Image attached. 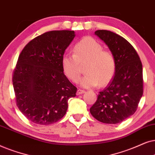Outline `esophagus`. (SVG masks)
I'll use <instances>...</instances> for the list:
<instances>
[{"instance_id":"1","label":"esophagus","mask_w":155,"mask_h":155,"mask_svg":"<svg viewBox=\"0 0 155 155\" xmlns=\"http://www.w3.org/2000/svg\"><path fill=\"white\" fill-rule=\"evenodd\" d=\"M85 92H86L85 91H84V90H81V89H78V90H77V92H76V94H77V95L83 94H84V93H85Z\"/></svg>"}]
</instances>
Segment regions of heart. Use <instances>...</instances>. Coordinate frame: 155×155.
Wrapping results in <instances>:
<instances>
[{
    "label": "heart",
    "mask_w": 155,
    "mask_h": 155,
    "mask_svg": "<svg viewBox=\"0 0 155 155\" xmlns=\"http://www.w3.org/2000/svg\"><path fill=\"white\" fill-rule=\"evenodd\" d=\"M102 45L90 37L82 39L74 46V54H64L61 59L64 72L73 82L79 81L81 66L85 64L86 74L80 79L84 88L106 85L113 78L116 68V61L110 51L103 50Z\"/></svg>",
    "instance_id": "obj_1"
}]
</instances>
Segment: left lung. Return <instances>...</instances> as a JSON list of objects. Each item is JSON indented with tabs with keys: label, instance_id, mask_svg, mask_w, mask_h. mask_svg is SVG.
<instances>
[{
	"label": "left lung",
	"instance_id": "obj_1",
	"mask_svg": "<svg viewBox=\"0 0 155 155\" xmlns=\"http://www.w3.org/2000/svg\"><path fill=\"white\" fill-rule=\"evenodd\" d=\"M95 35L108 45L116 61L114 77L99 92L90 113L100 122L117 124L133 115L143 94L142 65L132 45L123 37L108 30Z\"/></svg>",
	"mask_w": 155,
	"mask_h": 155
}]
</instances>
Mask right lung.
Wrapping results in <instances>:
<instances>
[{"mask_svg": "<svg viewBox=\"0 0 155 155\" xmlns=\"http://www.w3.org/2000/svg\"><path fill=\"white\" fill-rule=\"evenodd\" d=\"M74 31L53 30L25 45L13 74L16 104L29 120L50 125L64 116L77 91L64 74L61 59Z\"/></svg>", "mask_w": 155, "mask_h": 155, "instance_id": "1", "label": "right lung"}]
</instances>
